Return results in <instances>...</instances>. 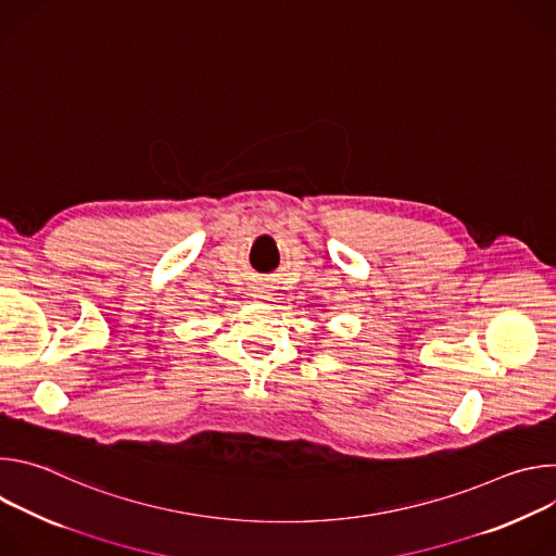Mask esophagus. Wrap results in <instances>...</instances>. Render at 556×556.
Wrapping results in <instances>:
<instances>
[{
	"mask_svg": "<svg viewBox=\"0 0 556 556\" xmlns=\"http://www.w3.org/2000/svg\"><path fill=\"white\" fill-rule=\"evenodd\" d=\"M273 286L268 283V281H255L253 286H251V296L253 299H273Z\"/></svg>",
	"mask_w": 556,
	"mask_h": 556,
	"instance_id": "34e87169",
	"label": "esophagus"
}]
</instances>
